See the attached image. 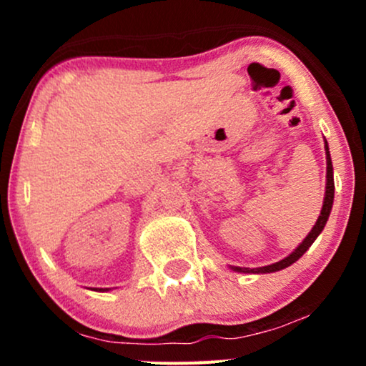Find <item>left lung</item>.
<instances>
[{
	"label": "left lung",
	"mask_w": 366,
	"mask_h": 366,
	"mask_svg": "<svg viewBox=\"0 0 366 366\" xmlns=\"http://www.w3.org/2000/svg\"><path fill=\"white\" fill-rule=\"evenodd\" d=\"M325 157H327V186H325V197H323V207H322L320 217H318L317 224H315L313 229L310 230V234L305 237V241L301 242V244L287 256V258L280 259V262L267 264V267H259V268L230 267L234 272H239V274H272V272H279V270H282V268L291 267L292 263H296L297 259H300L301 256H303L306 251L310 249V246L313 244L315 239L320 236L323 227H325L327 220H329L332 203H334V169H332V159H330L329 144H327V141H325Z\"/></svg>",
	"instance_id": "1"
}]
</instances>
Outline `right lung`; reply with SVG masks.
Returning a JSON list of instances; mask_svg holds the SVG:
<instances>
[{"instance_id": "1", "label": "right lung", "mask_w": 366, "mask_h": 366, "mask_svg": "<svg viewBox=\"0 0 366 366\" xmlns=\"http://www.w3.org/2000/svg\"><path fill=\"white\" fill-rule=\"evenodd\" d=\"M94 291H98V292H104V291H110V289H94Z\"/></svg>"}]
</instances>
